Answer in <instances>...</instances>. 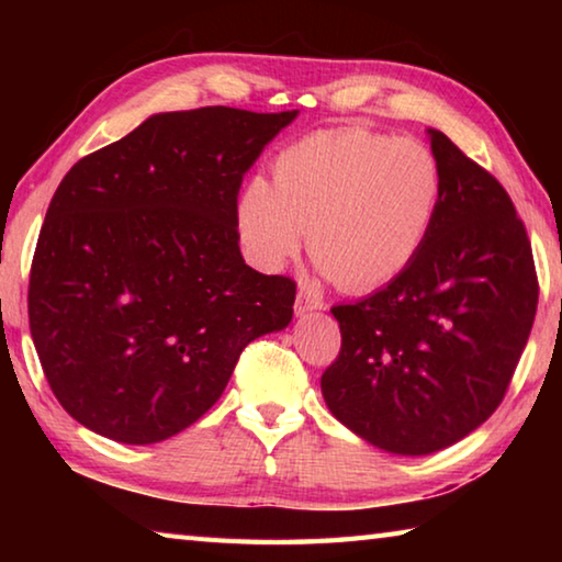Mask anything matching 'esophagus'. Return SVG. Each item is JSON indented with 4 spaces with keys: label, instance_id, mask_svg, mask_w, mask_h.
Returning a JSON list of instances; mask_svg holds the SVG:
<instances>
[{
    "label": "esophagus",
    "instance_id": "obj_1",
    "mask_svg": "<svg viewBox=\"0 0 562 562\" xmlns=\"http://www.w3.org/2000/svg\"><path fill=\"white\" fill-rule=\"evenodd\" d=\"M317 310H325V302L315 297V294L300 290L297 302H294V315L304 317V315H310V312H317Z\"/></svg>",
    "mask_w": 562,
    "mask_h": 562
}]
</instances>
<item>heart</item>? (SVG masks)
I'll list each match as a JSON object with an SVG mask.
<instances>
[{"instance_id": "b5f03b06", "label": "heart", "mask_w": 562, "mask_h": 562, "mask_svg": "<svg viewBox=\"0 0 562 562\" xmlns=\"http://www.w3.org/2000/svg\"><path fill=\"white\" fill-rule=\"evenodd\" d=\"M443 170L418 138L367 128L310 133L280 150L272 186L252 178L235 205L240 243L262 270L300 252L347 292H369L402 274L429 237Z\"/></svg>"}]
</instances>
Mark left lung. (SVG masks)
Returning a JSON list of instances; mask_svg holds the SVG:
<instances>
[{"label":"left lung","mask_w":562,"mask_h":562,"mask_svg":"<svg viewBox=\"0 0 562 562\" xmlns=\"http://www.w3.org/2000/svg\"><path fill=\"white\" fill-rule=\"evenodd\" d=\"M434 227L412 265L369 297L337 304L341 349L322 374L331 416L396 456H429L496 412L538 307L530 240L510 198L441 131Z\"/></svg>","instance_id":"1"}]
</instances>
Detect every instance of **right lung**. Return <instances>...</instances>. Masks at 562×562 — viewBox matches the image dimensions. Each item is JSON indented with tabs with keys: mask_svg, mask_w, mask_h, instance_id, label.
Wrapping results in <instances>:
<instances>
[{
	"mask_svg": "<svg viewBox=\"0 0 562 562\" xmlns=\"http://www.w3.org/2000/svg\"><path fill=\"white\" fill-rule=\"evenodd\" d=\"M297 113H154L64 176L32 262L30 329L81 426L166 441L221 398L252 339L290 325L294 282L245 265L235 205Z\"/></svg>",
	"mask_w": 562,
	"mask_h": 562,
	"instance_id": "obj_1",
	"label": "right lung"
}]
</instances>
